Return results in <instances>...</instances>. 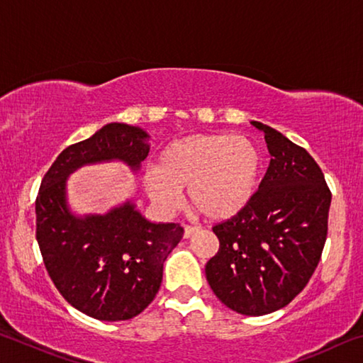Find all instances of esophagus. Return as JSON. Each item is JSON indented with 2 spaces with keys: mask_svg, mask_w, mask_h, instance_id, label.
<instances>
[{
  "mask_svg": "<svg viewBox=\"0 0 363 363\" xmlns=\"http://www.w3.org/2000/svg\"><path fill=\"white\" fill-rule=\"evenodd\" d=\"M200 230V227L199 225H184V238H189V237H192L195 232H199Z\"/></svg>",
  "mask_w": 363,
  "mask_h": 363,
  "instance_id": "obj_1",
  "label": "esophagus"
}]
</instances>
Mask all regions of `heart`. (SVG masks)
Listing matches in <instances>:
<instances>
[{
  "label": "heart",
  "instance_id": "heart-1",
  "mask_svg": "<svg viewBox=\"0 0 363 363\" xmlns=\"http://www.w3.org/2000/svg\"><path fill=\"white\" fill-rule=\"evenodd\" d=\"M261 157L251 140L229 134H192L168 144L155 169L144 176L145 192L163 214L181 203L187 187L190 203L211 219L237 214L255 192Z\"/></svg>",
  "mask_w": 363,
  "mask_h": 363
}]
</instances>
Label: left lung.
Returning <instances> with one entry per match:
<instances>
[{
  "label": "left lung",
  "mask_w": 363,
  "mask_h": 363,
  "mask_svg": "<svg viewBox=\"0 0 363 363\" xmlns=\"http://www.w3.org/2000/svg\"><path fill=\"white\" fill-rule=\"evenodd\" d=\"M251 123L264 133L269 168L248 203L213 227L219 250L205 274L229 309L266 315L290 304L314 274L327 240L331 192L306 149Z\"/></svg>",
  "instance_id": "obj_1"
}]
</instances>
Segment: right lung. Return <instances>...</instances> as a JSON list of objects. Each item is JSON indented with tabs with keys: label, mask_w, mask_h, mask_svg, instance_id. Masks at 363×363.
<instances>
[{
	"label": "right lung",
	"mask_w": 363,
	"mask_h": 363,
	"mask_svg": "<svg viewBox=\"0 0 363 363\" xmlns=\"http://www.w3.org/2000/svg\"><path fill=\"white\" fill-rule=\"evenodd\" d=\"M149 150L140 128L108 123L60 152L36 195V240L49 277L67 303L97 320H130L152 303L184 227L153 224L130 201L104 216L77 218L67 206L65 181L83 164L107 160L138 169Z\"/></svg>",
	"instance_id": "add662e5"
}]
</instances>
